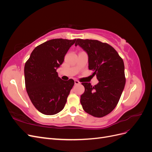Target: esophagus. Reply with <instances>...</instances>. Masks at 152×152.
<instances>
[{"mask_svg": "<svg viewBox=\"0 0 152 152\" xmlns=\"http://www.w3.org/2000/svg\"><path fill=\"white\" fill-rule=\"evenodd\" d=\"M74 83H75V85H77V84H80V82H79V81L77 80H74Z\"/></svg>", "mask_w": 152, "mask_h": 152, "instance_id": "1", "label": "esophagus"}]
</instances>
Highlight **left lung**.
Segmentation results:
<instances>
[{
    "label": "left lung",
    "mask_w": 152,
    "mask_h": 152,
    "mask_svg": "<svg viewBox=\"0 0 152 152\" xmlns=\"http://www.w3.org/2000/svg\"><path fill=\"white\" fill-rule=\"evenodd\" d=\"M88 55L89 69L99 82L94 87L83 82L84 93L80 96L84 110L96 117H103L115 108L126 84L122 59L111 45L96 40L77 39Z\"/></svg>",
    "instance_id": "8db88e82"
}]
</instances>
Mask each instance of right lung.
I'll use <instances>...</instances> for the list:
<instances>
[{"mask_svg": "<svg viewBox=\"0 0 152 152\" xmlns=\"http://www.w3.org/2000/svg\"><path fill=\"white\" fill-rule=\"evenodd\" d=\"M76 39H55L36 47L24 68L26 92L39 111L52 115L65 107L74 80H63L57 69Z\"/></svg>", "mask_w": 152, "mask_h": 152, "instance_id": "add662e5", "label": "right lung"}]
</instances>
